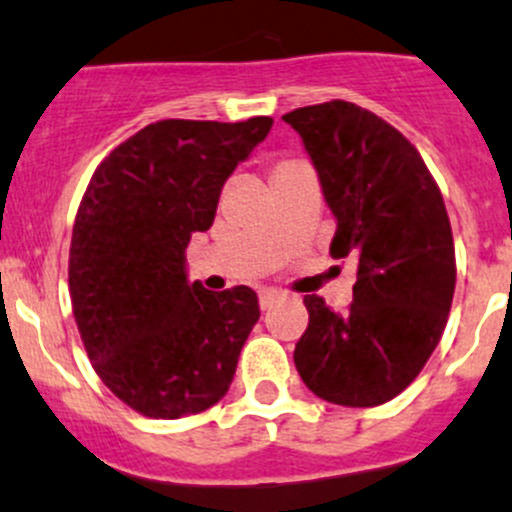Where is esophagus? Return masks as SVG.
<instances>
[{
	"label": "esophagus",
	"instance_id": "obj_1",
	"mask_svg": "<svg viewBox=\"0 0 512 512\" xmlns=\"http://www.w3.org/2000/svg\"><path fill=\"white\" fill-rule=\"evenodd\" d=\"M279 299H284V294L277 292V289H262V292H260V309H272V306L277 304Z\"/></svg>",
	"mask_w": 512,
	"mask_h": 512
}]
</instances>
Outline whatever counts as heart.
<instances>
[{
	"label": "heart",
	"instance_id": "b5f03b06",
	"mask_svg": "<svg viewBox=\"0 0 512 512\" xmlns=\"http://www.w3.org/2000/svg\"><path fill=\"white\" fill-rule=\"evenodd\" d=\"M294 164H299V161H297V159H279L277 164H274V169H272V176H274V174H279V171L289 169V166H294Z\"/></svg>",
	"mask_w": 512,
	"mask_h": 512
}]
</instances>
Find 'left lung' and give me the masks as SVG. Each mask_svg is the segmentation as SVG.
Returning a JSON list of instances; mask_svg holds the SVG:
<instances>
[{"instance_id": "left-lung-1", "label": "left lung", "mask_w": 512, "mask_h": 512, "mask_svg": "<svg viewBox=\"0 0 512 512\" xmlns=\"http://www.w3.org/2000/svg\"><path fill=\"white\" fill-rule=\"evenodd\" d=\"M299 132L331 213V255L358 267L353 304L336 314L304 297L309 326L294 348L304 385L343 407L400 395L437 348L456 287L444 198L410 139L346 100L282 117Z\"/></svg>"}]
</instances>
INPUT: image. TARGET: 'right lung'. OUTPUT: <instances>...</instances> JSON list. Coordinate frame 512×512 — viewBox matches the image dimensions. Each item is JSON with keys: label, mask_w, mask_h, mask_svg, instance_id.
<instances>
[{"label": "right lung", "mask_w": 512, "mask_h": 512, "mask_svg": "<svg viewBox=\"0 0 512 512\" xmlns=\"http://www.w3.org/2000/svg\"><path fill=\"white\" fill-rule=\"evenodd\" d=\"M272 117L161 120L112 149L73 225L68 287L95 373L134 412L179 419L228 392L260 319L250 287L188 284L186 247Z\"/></svg>", "instance_id": "add662e5"}]
</instances>
